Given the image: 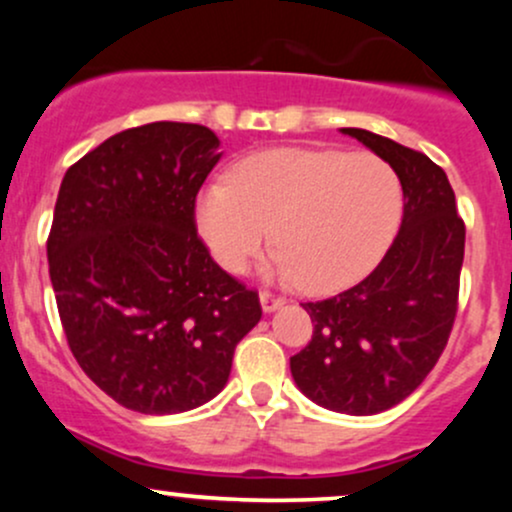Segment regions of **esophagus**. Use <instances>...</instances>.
Wrapping results in <instances>:
<instances>
[{
	"label": "esophagus",
	"mask_w": 512,
	"mask_h": 512,
	"mask_svg": "<svg viewBox=\"0 0 512 512\" xmlns=\"http://www.w3.org/2000/svg\"><path fill=\"white\" fill-rule=\"evenodd\" d=\"M260 303H262L264 313H274V310H279L281 305H284V298L272 296V293H269V291H262L260 293Z\"/></svg>",
	"instance_id": "esophagus-1"
}]
</instances>
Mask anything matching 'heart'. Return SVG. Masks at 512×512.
I'll return each mask as SVG.
<instances>
[{
	"mask_svg": "<svg viewBox=\"0 0 512 512\" xmlns=\"http://www.w3.org/2000/svg\"><path fill=\"white\" fill-rule=\"evenodd\" d=\"M402 209V182L383 158L272 149L240 161L231 182L204 187L195 221L228 272H243L272 228L274 272L305 293H334L378 267Z\"/></svg>",
	"mask_w": 512,
	"mask_h": 512,
	"instance_id": "heart-1",
	"label": "heart"
}]
</instances>
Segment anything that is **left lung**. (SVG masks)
Returning a JSON list of instances; mask_svg holds the SVG:
<instances>
[{
  "instance_id": "left-lung-1",
  "label": "left lung",
  "mask_w": 512,
  "mask_h": 512,
  "mask_svg": "<svg viewBox=\"0 0 512 512\" xmlns=\"http://www.w3.org/2000/svg\"><path fill=\"white\" fill-rule=\"evenodd\" d=\"M395 170L404 216L383 262L334 298L303 303L313 339L291 356L298 390L320 407L370 416L407 399L448 344L457 313L464 223L445 170L407 146L342 127Z\"/></svg>"
}]
</instances>
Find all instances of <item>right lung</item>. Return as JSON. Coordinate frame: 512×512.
<instances>
[{
    "label": "right lung",
    "instance_id": "right-lung-1",
    "mask_svg": "<svg viewBox=\"0 0 512 512\" xmlns=\"http://www.w3.org/2000/svg\"><path fill=\"white\" fill-rule=\"evenodd\" d=\"M219 137L190 122L132 127L64 173L48 238L69 349L88 378L139 414H180L226 387L260 322L255 291L211 260L195 199Z\"/></svg>",
    "mask_w": 512,
    "mask_h": 512
}]
</instances>
